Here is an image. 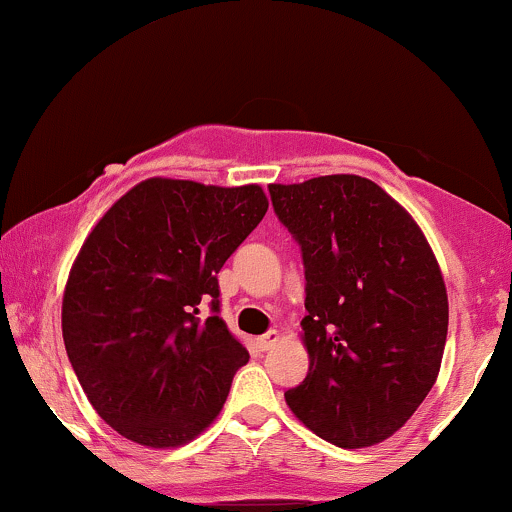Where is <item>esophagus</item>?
Returning <instances> with one entry per match:
<instances>
[{
    "label": "esophagus",
    "instance_id": "1",
    "mask_svg": "<svg viewBox=\"0 0 512 512\" xmlns=\"http://www.w3.org/2000/svg\"><path fill=\"white\" fill-rule=\"evenodd\" d=\"M281 342V334L276 332V330H272V332H267V334H262V337H257V346H260L262 351H269V349H274L276 344Z\"/></svg>",
    "mask_w": 512,
    "mask_h": 512
}]
</instances>
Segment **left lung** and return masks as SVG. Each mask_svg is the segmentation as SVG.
Returning a JSON list of instances; mask_svg holds the SVG:
<instances>
[{
	"instance_id": "obj_1",
	"label": "left lung",
	"mask_w": 512,
	"mask_h": 512,
	"mask_svg": "<svg viewBox=\"0 0 512 512\" xmlns=\"http://www.w3.org/2000/svg\"><path fill=\"white\" fill-rule=\"evenodd\" d=\"M305 264L308 375L286 404L339 448L399 431L438 378L448 291L431 245L397 199L361 175L269 185Z\"/></svg>"
}]
</instances>
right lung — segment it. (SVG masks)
Segmentation results:
<instances>
[{
  "label": "right lung",
  "instance_id": "add662e5",
  "mask_svg": "<svg viewBox=\"0 0 512 512\" xmlns=\"http://www.w3.org/2000/svg\"><path fill=\"white\" fill-rule=\"evenodd\" d=\"M267 207L260 185L149 178L86 236L62 296L64 349L120 436L180 448L221 414L250 354L216 315V274ZM202 300L209 318L198 317Z\"/></svg>",
  "mask_w": 512,
  "mask_h": 512
}]
</instances>
